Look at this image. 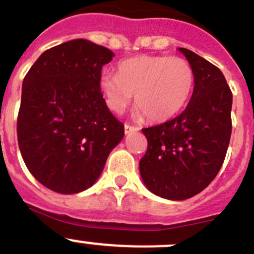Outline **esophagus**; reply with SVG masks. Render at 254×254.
<instances>
[{
    "label": "esophagus",
    "instance_id": "1",
    "mask_svg": "<svg viewBox=\"0 0 254 254\" xmlns=\"http://www.w3.org/2000/svg\"><path fill=\"white\" fill-rule=\"evenodd\" d=\"M124 130H125V134H130L132 131H137L139 127H134V125H129V124H125L124 125Z\"/></svg>",
    "mask_w": 254,
    "mask_h": 254
}]
</instances>
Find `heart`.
Segmentation results:
<instances>
[{
	"mask_svg": "<svg viewBox=\"0 0 254 254\" xmlns=\"http://www.w3.org/2000/svg\"><path fill=\"white\" fill-rule=\"evenodd\" d=\"M193 80V69L186 59L139 56L120 62L118 74H102L99 87L112 112H124L135 94L139 114L151 122H164L186 104Z\"/></svg>",
	"mask_w": 254,
	"mask_h": 254,
	"instance_id": "heart-1",
	"label": "heart"
}]
</instances>
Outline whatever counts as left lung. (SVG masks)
Segmentation results:
<instances>
[{"mask_svg": "<svg viewBox=\"0 0 254 254\" xmlns=\"http://www.w3.org/2000/svg\"><path fill=\"white\" fill-rule=\"evenodd\" d=\"M179 51L193 69L192 95L176 118L142 129L147 150L139 162L147 189L175 201L193 197L213 181L232 132V92L225 75L192 51Z\"/></svg>", "mask_w": 254, "mask_h": 254, "instance_id": "1", "label": "left lung"}]
</instances>
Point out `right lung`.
<instances>
[{
    "instance_id": "1",
    "label": "right lung",
    "mask_w": 254,
    "mask_h": 254,
    "mask_svg": "<svg viewBox=\"0 0 254 254\" xmlns=\"http://www.w3.org/2000/svg\"><path fill=\"white\" fill-rule=\"evenodd\" d=\"M113 57L105 47L73 39L43 52L24 77L18 146L29 172L52 191L92 186L124 136L99 87Z\"/></svg>"
}]
</instances>
